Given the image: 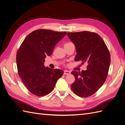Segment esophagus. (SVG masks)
Wrapping results in <instances>:
<instances>
[{
	"mask_svg": "<svg viewBox=\"0 0 125 125\" xmlns=\"http://www.w3.org/2000/svg\"><path fill=\"white\" fill-rule=\"evenodd\" d=\"M63 74L65 75L69 74H70V72L69 71H68V70H65L63 72Z\"/></svg>",
	"mask_w": 125,
	"mask_h": 125,
	"instance_id": "esophagus-1",
	"label": "esophagus"
}]
</instances>
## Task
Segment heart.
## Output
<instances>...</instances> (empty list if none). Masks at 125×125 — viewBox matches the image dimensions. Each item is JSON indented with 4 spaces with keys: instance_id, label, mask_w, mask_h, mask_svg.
I'll return each instance as SVG.
<instances>
[{
    "instance_id": "b5f03b06",
    "label": "heart",
    "mask_w": 125,
    "mask_h": 125,
    "mask_svg": "<svg viewBox=\"0 0 125 125\" xmlns=\"http://www.w3.org/2000/svg\"><path fill=\"white\" fill-rule=\"evenodd\" d=\"M70 43H71V42H68V43H66L65 45H67V44H70Z\"/></svg>"
}]
</instances>
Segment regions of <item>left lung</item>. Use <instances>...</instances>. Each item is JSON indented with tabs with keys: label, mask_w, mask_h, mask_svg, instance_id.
Here are the masks:
<instances>
[{
	"label": "left lung",
	"mask_w": 125,
	"mask_h": 125,
	"mask_svg": "<svg viewBox=\"0 0 125 125\" xmlns=\"http://www.w3.org/2000/svg\"><path fill=\"white\" fill-rule=\"evenodd\" d=\"M67 35L76 48L75 61L88 63L86 70L71 72L75 77L71 90L79 96H90L103 85L107 78L110 53L103 40L96 33L83 31L67 33Z\"/></svg>",
	"instance_id": "8db88e82"
}]
</instances>
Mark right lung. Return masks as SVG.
Here are the masks:
<instances>
[{
  "instance_id": "1",
  "label": "right lung",
  "mask_w": 125,
  "mask_h": 125,
  "mask_svg": "<svg viewBox=\"0 0 125 125\" xmlns=\"http://www.w3.org/2000/svg\"><path fill=\"white\" fill-rule=\"evenodd\" d=\"M66 33L50 30H35L25 37L18 50V74L26 88L34 95L43 96L50 93L62 75V70L45 67L44 62Z\"/></svg>"
}]
</instances>
